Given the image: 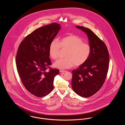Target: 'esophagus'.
Returning a JSON list of instances; mask_svg holds the SVG:
<instances>
[{
  "instance_id": "1",
  "label": "esophagus",
  "mask_w": 125,
  "mask_h": 125,
  "mask_svg": "<svg viewBox=\"0 0 125 125\" xmlns=\"http://www.w3.org/2000/svg\"><path fill=\"white\" fill-rule=\"evenodd\" d=\"M66 71H65V70H60V73H65L66 72Z\"/></svg>"
}]
</instances>
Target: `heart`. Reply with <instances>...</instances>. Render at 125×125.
Returning a JSON list of instances; mask_svg holds the SVG:
<instances>
[{
	"label": "heart",
	"instance_id": "obj_1",
	"mask_svg": "<svg viewBox=\"0 0 125 125\" xmlns=\"http://www.w3.org/2000/svg\"><path fill=\"white\" fill-rule=\"evenodd\" d=\"M61 48L67 50L65 59L57 60L54 67L60 69H66L74 67H79L84 64L89 58L91 53V47L89 44L84 43L80 37L70 35L61 39L59 42L53 39L51 42L49 52L52 60L58 59Z\"/></svg>",
	"mask_w": 125,
	"mask_h": 125
}]
</instances>
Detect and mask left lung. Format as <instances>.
<instances>
[{"mask_svg": "<svg viewBox=\"0 0 125 125\" xmlns=\"http://www.w3.org/2000/svg\"><path fill=\"white\" fill-rule=\"evenodd\" d=\"M76 27L87 35L91 47L88 60L72 71V87L78 95L88 97L94 95L103 86L109 66V54L105 43L89 29Z\"/></svg>", "mask_w": 125, "mask_h": 125, "instance_id": "8db88e82", "label": "left lung"}]
</instances>
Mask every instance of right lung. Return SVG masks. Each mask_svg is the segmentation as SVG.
I'll list each match as a JSON object with an SVG mask.
<instances>
[{
    "instance_id": "right-lung-1",
    "label": "right lung",
    "mask_w": 125,
    "mask_h": 125,
    "mask_svg": "<svg viewBox=\"0 0 125 125\" xmlns=\"http://www.w3.org/2000/svg\"><path fill=\"white\" fill-rule=\"evenodd\" d=\"M60 29L57 23L42 26L26 36L19 46L16 57L19 75L25 88L37 97L52 91L54 78L59 73V70L50 66L52 64L49 50Z\"/></svg>"
}]
</instances>
